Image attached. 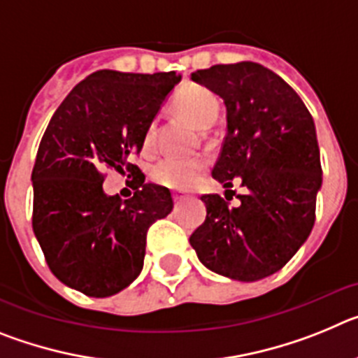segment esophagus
<instances>
[{"label": "esophagus", "mask_w": 358, "mask_h": 358, "mask_svg": "<svg viewBox=\"0 0 358 358\" xmlns=\"http://www.w3.org/2000/svg\"><path fill=\"white\" fill-rule=\"evenodd\" d=\"M186 199V195H181V194H173V202H176V204H181L182 201H185Z\"/></svg>", "instance_id": "1"}]
</instances>
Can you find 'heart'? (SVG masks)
Returning <instances> with one entry per match:
<instances>
[{
  "label": "heart",
  "mask_w": 358,
  "mask_h": 358,
  "mask_svg": "<svg viewBox=\"0 0 358 358\" xmlns=\"http://www.w3.org/2000/svg\"><path fill=\"white\" fill-rule=\"evenodd\" d=\"M173 106L179 113L188 116L192 122H195L202 129L213 125L215 120L218 118V110H220V103H218V98L215 96V93L197 84H189L182 87L173 98ZM156 134L157 122H150L143 132V150L154 148ZM206 166L208 161L202 156H166L154 164L152 177H154V181L159 182L161 186H166V188L186 189L197 181L201 173L206 170Z\"/></svg>",
  "instance_id": "heart-1"
}]
</instances>
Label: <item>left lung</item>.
Instances as JSON below:
<instances>
[{
	"label": "left lung",
	"mask_w": 358,
	"mask_h": 358,
	"mask_svg": "<svg viewBox=\"0 0 358 358\" xmlns=\"http://www.w3.org/2000/svg\"><path fill=\"white\" fill-rule=\"evenodd\" d=\"M192 80L226 106L227 134L211 176L224 188L238 179L248 194L238 195L236 206L202 195L206 220L189 243L220 276L264 280L296 255L314 227L322 182L314 120L283 78L256 62L199 69Z\"/></svg>",
	"instance_id": "8db88e82"
}]
</instances>
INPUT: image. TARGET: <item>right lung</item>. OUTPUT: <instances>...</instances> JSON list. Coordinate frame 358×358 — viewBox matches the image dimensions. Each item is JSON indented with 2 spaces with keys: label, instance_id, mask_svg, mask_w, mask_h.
<instances>
[{
  "label": "right lung",
  "instance_id": "add662e5",
  "mask_svg": "<svg viewBox=\"0 0 358 358\" xmlns=\"http://www.w3.org/2000/svg\"><path fill=\"white\" fill-rule=\"evenodd\" d=\"M181 80L170 73H91L53 113L31 172V226L48 267L91 297L129 287L143 268L147 231L172 211L166 188L145 182L132 156ZM134 176L127 201L103 192V172Z\"/></svg>",
  "mask_w": 358,
  "mask_h": 358
}]
</instances>
